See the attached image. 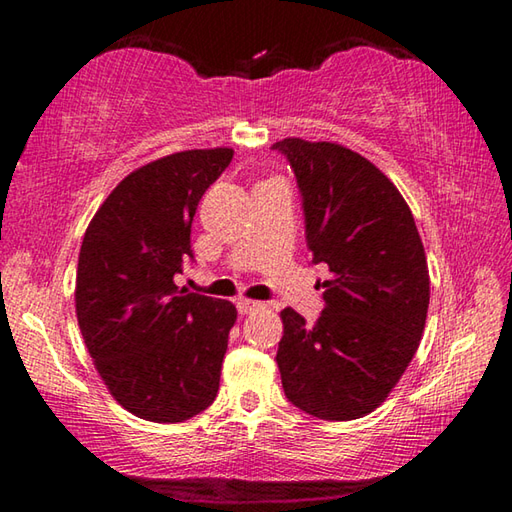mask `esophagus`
I'll list each match as a JSON object with an SVG mask.
<instances>
[{"instance_id": "obj_1", "label": "esophagus", "mask_w": 512, "mask_h": 512, "mask_svg": "<svg viewBox=\"0 0 512 512\" xmlns=\"http://www.w3.org/2000/svg\"><path fill=\"white\" fill-rule=\"evenodd\" d=\"M264 305L262 302H255V300H237V309H239V314L241 316H246V314H250V311H257V309H262Z\"/></svg>"}]
</instances>
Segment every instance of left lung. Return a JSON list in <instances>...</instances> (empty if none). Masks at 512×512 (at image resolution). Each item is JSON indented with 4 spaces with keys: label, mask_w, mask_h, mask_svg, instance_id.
<instances>
[{
    "label": "left lung",
    "mask_w": 512,
    "mask_h": 512,
    "mask_svg": "<svg viewBox=\"0 0 512 512\" xmlns=\"http://www.w3.org/2000/svg\"><path fill=\"white\" fill-rule=\"evenodd\" d=\"M298 180L311 262L327 264L325 309L307 325L282 311L284 395L320 420L375 411L420 345L427 257L402 194L375 164L329 142H275Z\"/></svg>",
    "instance_id": "obj_1"
}]
</instances>
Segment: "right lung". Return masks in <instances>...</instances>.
Returning a JSON list of instances; mask_svg holds the SVG:
<instances>
[{"mask_svg": "<svg viewBox=\"0 0 512 512\" xmlns=\"http://www.w3.org/2000/svg\"><path fill=\"white\" fill-rule=\"evenodd\" d=\"M232 149L173 153L112 189L85 230L76 318L101 379L126 411L183 422L214 402L237 309L178 289L194 262L198 201L232 162Z\"/></svg>", "mask_w": 512, "mask_h": 512, "instance_id": "obj_1", "label": "right lung"}]
</instances>
